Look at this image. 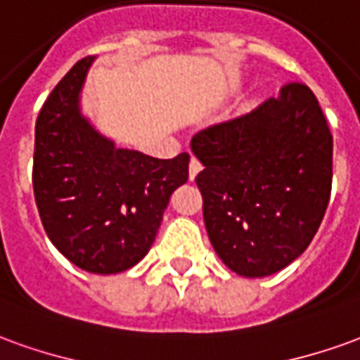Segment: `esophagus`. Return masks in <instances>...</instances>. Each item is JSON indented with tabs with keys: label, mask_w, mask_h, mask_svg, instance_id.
I'll list each match as a JSON object with an SVG mask.
<instances>
[{
	"label": "esophagus",
	"mask_w": 360,
	"mask_h": 360,
	"mask_svg": "<svg viewBox=\"0 0 360 360\" xmlns=\"http://www.w3.org/2000/svg\"><path fill=\"white\" fill-rule=\"evenodd\" d=\"M200 169H202V163L198 162L197 158H191V163H188V177H191V179H195Z\"/></svg>",
	"instance_id": "obj_1"
}]
</instances>
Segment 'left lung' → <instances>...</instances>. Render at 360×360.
I'll use <instances>...</instances> for the list:
<instances>
[{
  "label": "left lung",
  "instance_id": "8db88e82",
  "mask_svg": "<svg viewBox=\"0 0 360 360\" xmlns=\"http://www.w3.org/2000/svg\"><path fill=\"white\" fill-rule=\"evenodd\" d=\"M191 150L202 216L222 263L269 276L302 255L331 195L333 138L308 85L288 84L250 115L200 130Z\"/></svg>",
  "mask_w": 360,
  "mask_h": 360
}]
</instances>
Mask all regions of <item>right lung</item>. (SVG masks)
I'll return each instance as SVG.
<instances>
[{"instance_id":"1","label":"right lung","mask_w":360,"mask_h":360,"mask_svg":"<svg viewBox=\"0 0 360 360\" xmlns=\"http://www.w3.org/2000/svg\"><path fill=\"white\" fill-rule=\"evenodd\" d=\"M93 60H79L40 109L32 187L56 250L87 273L112 275L150 251L191 155L158 160L103 136L79 105Z\"/></svg>"}]
</instances>
